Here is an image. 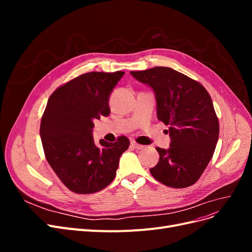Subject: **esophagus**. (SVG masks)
<instances>
[{
	"instance_id": "obj_1",
	"label": "esophagus",
	"mask_w": 252,
	"mask_h": 252,
	"mask_svg": "<svg viewBox=\"0 0 252 252\" xmlns=\"http://www.w3.org/2000/svg\"><path fill=\"white\" fill-rule=\"evenodd\" d=\"M130 145H131V146H132L134 149H143V148H144L143 145H140V144L135 143V142H133V141L130 143Z\"/></svg>"
}]
</instances>
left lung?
Returning <instances> with one entry per match:
<instances>
[{"instance_id":"obj_1","label":"left lung","mask_w":252,"mask_h":252,"mask_svg":"<svg viewBox=\"0 0 252 252\" xmlns=\"http://www.w3.org/2000/svg\"><path fill=\"white\" fill-rule=\"evenodd\" d=\"M130 74L154 90L158 120L169 126V148H157L159 159L150 169L152 177L172 188L194 184L209 164L219 139V120L207 90L169 67Z\"/></svg>"}]
</instances>
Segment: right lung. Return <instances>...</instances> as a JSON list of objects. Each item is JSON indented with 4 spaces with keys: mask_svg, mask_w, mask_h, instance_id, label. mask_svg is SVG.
<instances>
[{
    "mask_svg": "<svg viewBox=\"0 0 252 252\" xmlns=\"http://www.w3.org/2000/svg\"><path fill=\"white\" fill-rule=\"evenodd\" d=\"M124 71L88 72L53 93L41 121L40 135L47 162L71 191L97 192L116 178L126 136L95 145L94 121L110 113L109 97Z\"/></svg>",
    "mask_w": 252,
    "mask_h": 252,
    "instance_id": "obj_1",
    "label": "right lung"
}]
</instances>
